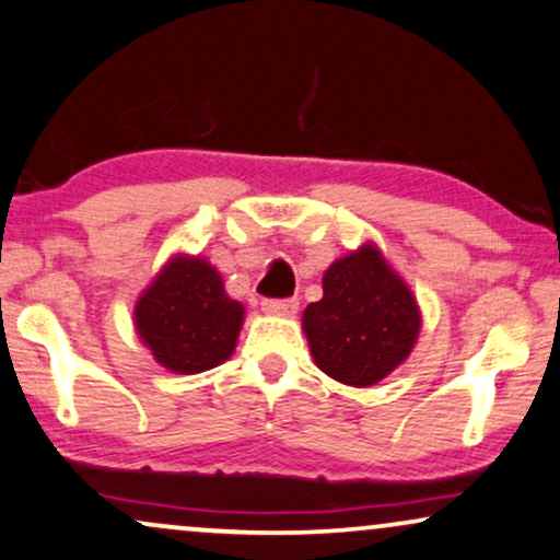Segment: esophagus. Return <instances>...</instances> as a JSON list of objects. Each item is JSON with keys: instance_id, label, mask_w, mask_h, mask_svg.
<instances>
[{"instance_id": "34e87169", "label": "esophagus", "mask_w": 560, "mask_h": 560, "mask_svg": "<svg viewBox=\"0 0 560 560\" xmlns=\"http://www.w3.org/2000/svg\"><path fill=\"white\" fill-rule=\"evenodd\" d=\"M266 315H279V317H292L296 310H300V300L292 296V300H264L260 302Z\"/></svg>"}]
</instances>
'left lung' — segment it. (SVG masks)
Returning <instances> with one entry per match:
<instances>
[{"label": "left lung", "mask_w": 560, "mask_h": 560, "mask_svg": "<svg viewBox=\"0 0 560 560\" xmlns=\"http://www.w3.org/2000/svg\"><path fill=\"white\" fill-rule=\"evenodd\" d=\"M421 325L416 294L374 243L332 260L323 273V300L302 313L317 370L349 387H372L398 370Z\"/></svg>", "instance_id": "left-lung-1"}]
</instances>
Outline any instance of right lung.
Wrapping results in <instances>:
<instances>
[{"label":"right lung","instance_id":"obj_1","mask_svg":"<svg viewBox=\"0 0 560 560\" xmlns=\"http://www.w3.org/2000/svg\"><path fill=\"white\" fill-rule=\"evenodd\" d=\"M245 307L203 256L175 253L133 304V328L154 362L175 374L214 370L235 353Z\"/></svg>","mask_w":560,"mask_h":560}]
</instances>
